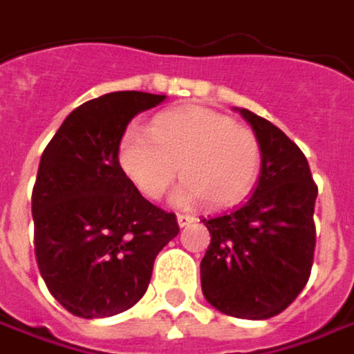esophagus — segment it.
I'll return each mask as SVG.
<instances>
[{
    "label": "esophagus",
    "instance_id": "1",
    "mask_svg": "<svg viewBox=\"0 0 354 354\" xmlns=\"http://www.w3.org/2000/svg\"><path fill=\"white\" fill-rule=\"evenodd\" d=\"M176 222L180 227H184V225H190L192 222H196V216H190V214H178Z\"/></svg>",
    "mask_w": 354,
    "mask_h": 354
}]
</instances>
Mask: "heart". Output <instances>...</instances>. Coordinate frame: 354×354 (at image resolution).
<instances>
[{"instance_id":"heart-1","label":"heart","mask_w":354,"mask_h":354,"mask_svg":"<svg viewBox=\"0 0 354 354\" xmlns=\"http://www.w3.org/2000/svg\"><path fill=\"white\" fill-rule=\"evenodd\" d=\"M118 166L148 200H158L180 168L184 182L172 194L178 206L206 200L209 207L238 204L254 186L261 148L255 132L204 106L158 115L150 129L129 127L118 142Z\"/></svg>"}]
</instances>
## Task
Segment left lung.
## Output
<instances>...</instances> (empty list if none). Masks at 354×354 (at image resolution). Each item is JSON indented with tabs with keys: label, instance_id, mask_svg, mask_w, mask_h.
Segmentation results:
<instances>
[{
	"label": "left lung",
	"instance_id": "1",
	"mask_svg": "<svg viewBox=\"0 0 354 354\" xmlns=\"http://www.w3.org/2000/svg\"><path fill=\"white\" fill-rule=\"evenodd\" d=\"M236 111L259 140L261 170L241 206L202 220L212 241L200 279L212 307L257 321L279 315L309 279L317 186L305 154L285 132L248 109Z\"/></svg>",
	"mask_w": 354,
	"mask_h": 354
}]
</instances>
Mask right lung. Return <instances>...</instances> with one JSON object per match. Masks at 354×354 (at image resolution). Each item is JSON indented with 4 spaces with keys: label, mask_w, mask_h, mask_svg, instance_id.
Returning a JSON list of instances; mask_svg holds the SVG:
<instances>
[{
    "label": "right lung",
    "mask_w": 354,
    "mask_h": 354,
    "mask_svg": "<svg viewBox=\"0 0 354 354\" xmlns=\"http://www.w3.org/2000/svg\"><path fill=\"white\" fill-rule=\"evenodd\" d=\"M166 95L116 91L71 113L41 154L31 196L35 257L51 295L83 319L113 317L147 293L176 238V216L150 204L118 166L129 122Z\"/></svg>",
    "instance_id": "right-lung-1"
}]
</instances>
